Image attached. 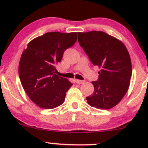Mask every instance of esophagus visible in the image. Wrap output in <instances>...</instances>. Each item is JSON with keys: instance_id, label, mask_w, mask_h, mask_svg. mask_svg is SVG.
I'll list each match as a JSON object with an SVG mask.
<instances>
[{"instance_id": "34e87169", "label": "esophagus", "mask_w": 148, "mask_h": 148, "mask_svg": "<svg viewBox=\"0 0 148 148\" xmlns=\"http://www.w3.org/2000/svg\"><path fill=\"white\" fill-rule=\"evenodd\" d=\"M85 82L84 81H82V80H76V83L77 84H84V83Z\"/></svg>"}]
</instances>
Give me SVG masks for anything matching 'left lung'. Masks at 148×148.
Masks as SVG:
<instances>
[{"label":"left lung","instance_id":"8db88e82","mask_svg":"<svg viewBox=\"0 0 148 148\" xmlns=\"http://www.w3.org/2000/svg\"><path fill=\"white\" fill-rule=\"evenodd\" d=\"M78 40L94 65L101 68L94 92L86 97L90 106L109 109L121 101L128 90L132 74L130 53L125 45L102 31L78 33Z\"/></svg>","mask_w":148,"mask_h":148}]
</instances>
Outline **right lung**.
I'll return each mask as SVG.
<instances>
[{
	"label": "right lung",
	"mask_w": 148,
	"mask_h": 148,
	"mask_svg": "<svg viewBox=\"0 0 148 148\" xmlns=\"http://www.w3.org/2000/svg\"><path fill=\"white\" fill-rule=\"evenodd\" d=\"M76 40L77 33L49 32L31 40L22 53L20 81L28 97L40 108L52 109L64 102L73 84L55 74L56 64Z\"/></svg>",
	"instance_id": "right-lung-1"
}]
</instances>
